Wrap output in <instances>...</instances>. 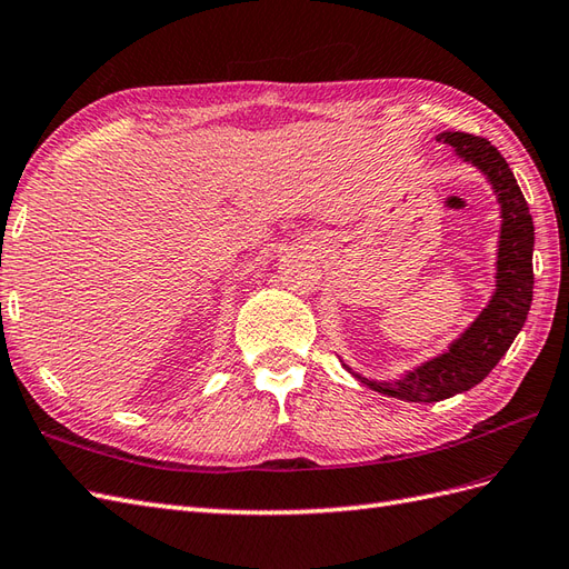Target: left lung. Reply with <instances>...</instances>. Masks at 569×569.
<instances>
[{"instance_id": "obj_1", "label": "left lung", "mask_w": 569, "mask_h": 569, "mask_svg": "<svg viewBox=\"0 0 569 569\" xmlns=\"http://www.w3.org/2000/svg\"><path fill=\"white\" fill-rule=\"evenodd\" d=\"M437 141L449 143L466 163H473L490 180L502 211L500 250H498V288L488 308L476 322L437 356L397 382H372L356 375L360 382L401 401H442L483 382L488 372L512 346L521 331L533 298V221L529 203L509 170L507 160L488 139L463 132H442Z\"/></svg>"}]
</instances>
